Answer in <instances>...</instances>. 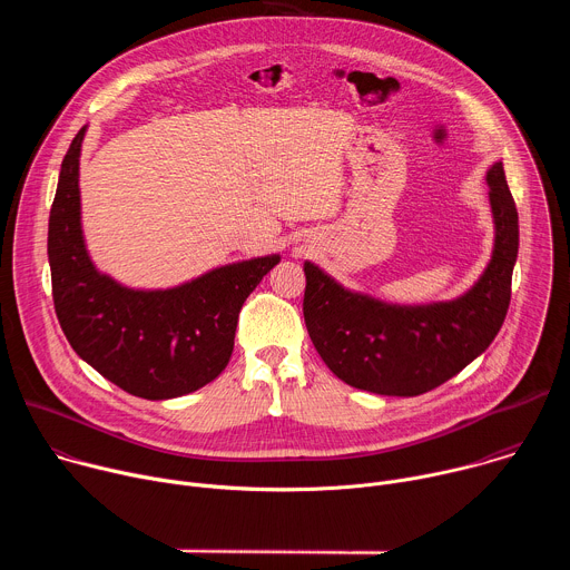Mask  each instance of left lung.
I'll return each instance as SVG.
<instances>
[{"label": "left lung", "mask_w": 570, "mask_h": 570, "mask_svg": "<svg viewBox=\"0 0 570 570\" xmlns=\"http://www.w3.org/2000/svg\"><path fill=\"white\" fill-rule=\"evenodd\" d=\"M494 250L480 279L460 297L387 304L341 286L304 262V322L327 367L347 385L387 396L424 394L478 358L503 327L519 255V214L503 161L487 171Z\"/></svg>", "instance_id": "1"}]
</instances>
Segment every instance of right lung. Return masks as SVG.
<instances>
[{
    "instance_id": "1",
    "label": "right lung",
    "mask_w": 570,
    "mask_h": 570,
    "mask_svg": "<svg viewBox=\"0 0 570 570\" xmlns=\"http://www.w3.org/2000/svg\"><path fill=\"white\" fill-rule=\"evenodd\" d=\"M86 130L69 144L49 214L58 322L73 352L121 390L150 401L189 394L229 363L238 311L279 255L227 264L157 291L128 288L99 273L80 227L78 159Z\"/></svg>"
}]
</instances>
